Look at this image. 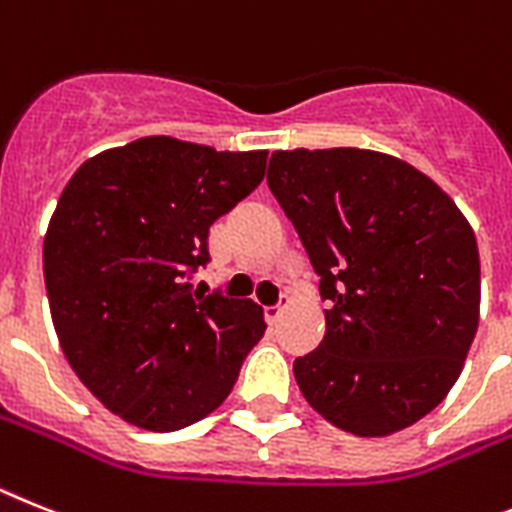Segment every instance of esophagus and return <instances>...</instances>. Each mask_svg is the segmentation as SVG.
I'll list each match as a JSON object with an SVG mask.
<instances>
[{"label":"esophagus","instance_id":"1","mask_svg":"<svg viewBox=\"0 0 512 512\" xmlns=\"http://www.w3.org/2000/svg\"><path fill=\"white\" fill-rule=\"evenodd\" d=\"M286 304H289V299H283V302L273 304V307H265V320L276 322L278 317L283 315V309H286Z\"/></svg>","mask_w":512,"mask_h":512}]
</instances>
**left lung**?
<instances>
[{"mask_svg":"<svg viewBox=\"0 0 512 512\" xmlns=\"http://www.w3.org/2000/svg\"><path fill=\"white\" fill-rule=\"evenodd\" d=\"M268 187L320 276L325 338L294 362L309 406L359 437L448 395L479 325V249L429 176L359 148L276 150Z\"/></svg>","mask_w":512,"mask_h":512,"instance_id":"obj_1","label":"left lung"}]
</instances>
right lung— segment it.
I'll list each match as a JSON object with an SVG mask.
<instances>
[{
	"label": "right lung",
	"mask_w": 512,
	"mask_h": 512,
	"mask_svg": "<svg viewBox=\"0 0 512 512\" xmlns=\"http://www.w3.org/2000/svg\"><path fill=\"white\" fill-rule=\"evenodd\" d=\"M268 150L174 137L75 171L44 239L51 320L75 375L124 422L174 432L216 411L265 333L263 309L195 289L210 226L263 182Z\"/></svg>",
	"instance_id": "1"
}]
</instances>
